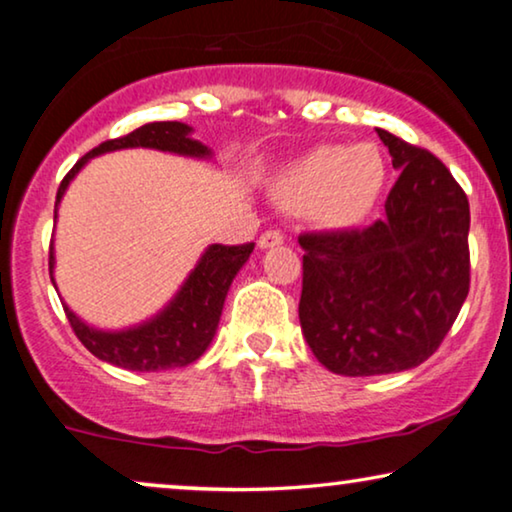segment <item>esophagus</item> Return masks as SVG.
Instances as JSON below:
<instances>
[{
  "instance_id": "1",
  "label": "esophagus",
  "mask_w": 512,
  "mask_h": 512,
  "mask_svg": "<svg viewBox=\"0 0 512 512\" xmlns=\"http://www.w3.org/2000/svg\"><path fill=\"white\" fill-rule=\"evenodd\" d=\"M282 242H284V233H282V230H275V228L265 230V233L258 237V247H261V249L277 247V244H282Z\"/></svg>"
}]
</instances>
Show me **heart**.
Wrapping results in <instances>:
<instances>
[{
  "mask_svg": "<svg viewBox=\"0 0 512 512\" xmlns=\"http://www.w3.org/2000/svg\"><path fill=\"white\" fill-rule=\"evenodd\" d=\"M387 160L373 144H326L293 163L277 181V198L291 209H310L326 228L359 223L380 198Z\"/></svg>",
  "mask_w": 512,
  "mask_h": 512,
  "instance_id": "heart-1",
  "label": "heart"
}]
</instances>
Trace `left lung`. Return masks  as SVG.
<instances>
[{
	"instance_id": "1",
	"label": "left lung",
	"mask_w": 512,
	"mask_h": 512,
	"mask_svg": "<svg viewBox=\"0 0 512 512\" xmlns=\"http://www.w3.org/2000/svg\"><path fill=\"white\" fill-rule=\"evenodd\" d=\"M401 170L368 228L298 237L305 340L328 370L349 377L415 368L440 347L471 289L464 188L431 151L377 130Z\"/></svg>"
}]
</instances>
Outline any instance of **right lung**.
Wrapping results in <instances>:
<instances>
[{"instance_id":"add662e5","label":"right lung","mask_w":512,"mask_h":512,"mask_svg":"<svg viewBox=\"0 0 512 512\" xmlns=\"http://www.w3.org/2000/svg\"><path fill=\"white\" fill-rule=\"evenodd\" d=\"M191 128L177 121H160L146 123L142 128L128 132V135L107 139L86 156L79 158L72 170L60 181L58 195H55V207L74 179V174L81 170L93 156H100L104 151L132 149V146H149V149L184 153V156H209L207 146L188 137ZM254 242L247 244H212L195 265L191 277L181 286L177 298L158 314L156 319L146 321L144 326L130 328L121 333H104L95 331L83 324L76 314L65 307L69 326L76 333V338L83 342V347L97 359L114 363L125 370H139V373H156V370L181 368L200 359L202 352L212 342L219 317L223 310V300L230 289V282L237 275V270L247 263ZM53 247L48 251V270L53 272ZM53 279V277H51ZM55 284V282H53Z\"/></svg>"}]
</instances>
